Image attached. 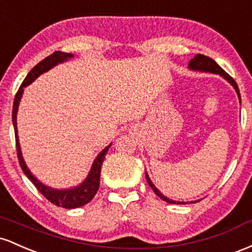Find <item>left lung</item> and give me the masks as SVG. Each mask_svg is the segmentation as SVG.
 <instances>
[{
	"mask_svg": "<svg viewBox=\"0 0 252 252\" xmlns=\"http://www.w3.org/2000/svg\"><path fill=\"white\" fill-rule=\"evenodd\" d=\"M188 69L191 70V71L208 72V73H214V75L221 76V77L224 78V80L227 81L228 83H230L231 86L233 87L234 90H236L237 95H238L239 103H242V100H240L239 89H238V86H237V83H236V82H234L233 78L231 77L230 75H227V73H226L224 70H222L221 67H220L219 65H218L216 62H214L212 58L206 57V56H203V55H196L193 59H190V61H189ZM145 177H146V181H148L149 186L152 188V190H154L155 193H156L157 196H159L160 199L163 200V201H165V202H168V203H177V205H185V203H187V202H185V201H182V202L175 201V200H171V199H169V197L164 196V195L160 193L159 190H158V188L156 187V186H155L154 183H152V181L150 180V177H149V175H148V172H146V170H145ZM197 201H200V200H196V201H190V203H195V202H197Z\"/></svg>",
	"mask_w": 252,
	"mask_h": 252,
	"instance_id": "1",
	"label": "left lung"
}]
</instances>
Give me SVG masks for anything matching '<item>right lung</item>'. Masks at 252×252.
Segmentation results:
<instances>
[{"mask_svg": "<svg viewBox=\"0 0 252 252\" xmlns=\"http://www.w3.org/2000/svg\"><path fill=\"white\" fill-rule=\"evenodd\" d=\"M73 57L71 53H65L61 52V51H56L52 55H50L49 57L42 59L40 63H38L28 72L24 82H22L21 87H20L18 93L15 95V100H14L13 104V125H14V131H15V140H16V150H18V158L19 163L21 165L22 171L24 174L28 177V180L35 186L36 189H38L40 193L49 200L50 202L55 203L58 207L63 208H78L81 206L87 205L89 201H92L93 197L95 196L96 191H97L98 187H100V175H101V166H102L103 159L106 157L107 152H108L109 148L112 146V143L109 144L108 146H106L100 154L97 155L95 158V160L93 162L92 168H90V171L87 175V177L82 183L78 186H75L72 188H64V189H57L49 187V186L44 185V183L40 182L34 175L31 172L30 169H28L26 162H25L24 156H22L21 152V146H20L19 141V135H18V124H16V115H18V109L20 101H21L22 94H24V89L26 88L27 86H30L32 82H34L39 76L42 75V73L47 72L49 70L55 67L56 65L64 63V62L69 61Z\"/></svg>", "mask_w": 252, "mask_h": 252, "instance_id": "obj_1", "label": "right lung"}]
</instances>
